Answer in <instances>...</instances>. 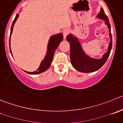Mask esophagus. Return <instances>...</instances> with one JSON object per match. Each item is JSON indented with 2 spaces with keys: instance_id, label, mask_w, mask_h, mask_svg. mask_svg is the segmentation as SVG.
Instances as JSON below:
<instances>
[{
  "instance_id": "1",
  "label": "esophagus",
  "mask_w": 123,
  "mask_h": 123,
  "mask_svg": "<svg viewBox=\"0 0 123 123\" xmlns=\"http://www.w3.org/2000/svg\"><path fill=\"white\" fill-rule=\"evenodd\" d=\"M69 32H70V31H69L68 29H65L64 31V32H63V36H64V40L66 38V37L67 36L68 34H69Z\"/></svg>"
}]
</instances>
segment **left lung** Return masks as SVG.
<instances>
[{"instance_id":"left-lung-1","label":"left lung","mask_w":123,"mask_h":123,"mask_svg":"<svg viewBox=\"0 0 123 123\" xmlns=\"http://www.w3.org/2000/svg\"><path fill=\"white\" fill-rule=\"evenodd\" d=\"M97 18L105 21L109 30V37L111 41L109 44L108 49L106 53L102 56L100 59H96L87 55L83 51L78 38L70 34L67 37L66 40L70 43V59L73 66L78 71L82 73L94 72L100 68L106 62L110 55L112 45V34L111 32V25L108 17L105 14L104 10L101 8L100 12L97 16Z\"/></svg>"}]
</instances>
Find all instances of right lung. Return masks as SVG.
<instances>
[{
  "instance_id": "1",
  "label": "right lung",
  "mask_w": 123,
  "mask_h": 123,
  "mask_svg": "<svg viewBox=\"0 0 123 123\" xmlns=\"http://www.w3.org/2000/svg\"><path fill=\"white\" fill-rule=\"evenodd\" d=\"M19 16V14H17L15 16L14 20L13 21L11 27V33H10V36H9V49H10L11 54L12 56V54L11 50L10 47V41H11V35L12 32L13 31V27L15 24V21L17 20L18 17ZM63 40V35L62 34H58L56 35H52L50 37L49 40L48 44H47V53H46V56H45L42 62H41L40 67L38 68L33 72H29V71H26L23 70L26 73L30 74H38L44 72V71H46L47 69L49 68L50 66L51 63H52V61H53V56H54L55 52L56 49H57L58 46H59V43L62 41Z\"/></svg>"
}]
</instances>
